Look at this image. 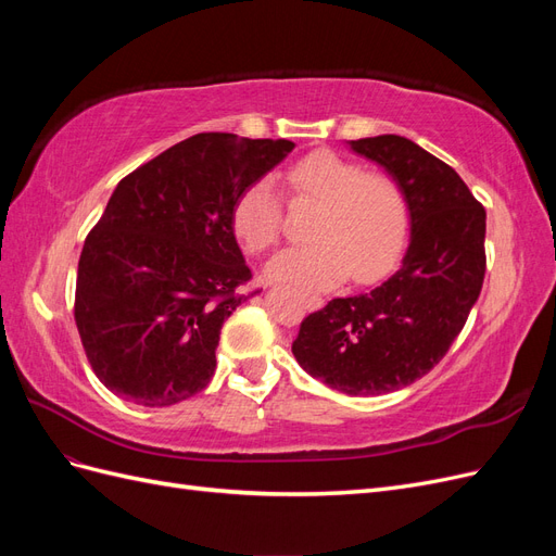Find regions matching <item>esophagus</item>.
<instances>
[{
    "instance_id": "esophagus-1",
    "label": "esophagus",
    "mask_w": 556,
    "mask_h": 556,
    "mask_svg": "<svg viewBox=\"0 0 556 556\" xmlns=\"http://www.w3.org/2000/svg\"><path fill=\"white\" fill-rule=\"evenodd\" d=\"M304 304L308 311H319L325 306V299L317 296V294H304Z\"/></svg>"
}]
</instances>
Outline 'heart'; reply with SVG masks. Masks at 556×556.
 Returning a JSON list of instances; mask_svg holds the SVG:
<instances>
[{"mask_svg":"<svg viewBox=\"0 0 556 556\" xmlns=\"http://www.w3.org/2000/svg\"><path fill=\"white\" fill-rule=\"evenodd\" d=\"M294 199L317 204L308 245L278 252L266 276L304 290H327L348 274L355 282L382 276L406 241L408 208L399 185L384 174H364L359 164L331 150H317L288 172ZM233 231L248 252L276 245L282 201L271 178H260L233 206Z\"/></svg>","mask_w":556,"mask_h":556,"instance_id":"obj_1","label":"heart"}]
</instances>
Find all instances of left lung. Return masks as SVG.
<instances>
[{
	"label": "left lung",
	"instance_id": "8db88e82",
	"mask_svg": "<svg viewBox=\"0 0 556 556\" xmlns=\"http://www.w3.org/2000/svg\"><path fill=\"white\" fill-rule=\"evenodd\" d=\"M406 197L408 248L371 292L331 299L301 323L304 371L350 396L396 392L443 359L484 280L486 213L459 174L396 134L348 141Z\"/></svg>",
	"mask_w": 556,
	"mask_h": 556
}]
</instances>
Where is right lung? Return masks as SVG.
<instances>
[{"mask_svg": "<svg viewBox=\"0 0 556 556\" xmlns=\"http://www.w3.org/2000/svg\"><path fill=\"white\" fill-rule=\"evenodd\" d=\"M288 139L194 134L117 182L78 260L76 327L106 390L146 408L211 382L225 319L248 294L233 206Z\"/></svg>", "mask_w": 556, "mask_h": 556, "instance_id": "1", "label": "right lung"}]
</instances>
